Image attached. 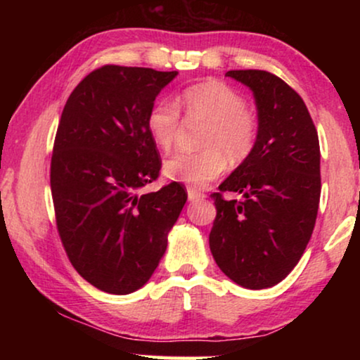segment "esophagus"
I'll return each instance as SVG.
<instances>
[{
	"label": "esophagus",
	"instance_id": "1",
	"mask_svg": "<svg viewBox=\"0 0 360 360\" xmlns=\"http://www.w3.org/2000/svg\"><path fill=\"white\" fill-rule=\"evenodd\" d=\"M186 193H188V200L190 201H196V200H203L205 198L203 193H200V191H196L193 188L186 190Z\"/></svg>",
	"mask_w": 360,
	"mask_h": 360
}]
</instances>
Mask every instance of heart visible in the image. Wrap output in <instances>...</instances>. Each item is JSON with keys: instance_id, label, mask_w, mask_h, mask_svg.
I'll list each match as a JSON object with an SVG mask.
<instances>
[{"instance_id": "heart-1", "label": "heart", "mask_w": 360, "mask_h": 360, "mask_svg": "<svg viewBox=\"0 0 360 360\" xmlns=\"http://www.w3.org/2000/svg\"><path fill=\"white\" fill-rule=\"evenodd\" d=\"M179 103L190 117L208 121L201 152H176L164 164L167 179L203 188L226 170L228 160L239 164L252 150L257 122L245 111L239 91L218 80L188 86ZM147 131L160 149H170L180 126V111L174 101L157 100L147 112Z\"/></svg>"}]
</instances>
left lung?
<instances>
[{"mask_svg":"<svg viewBox=\"0 0 360 360\" xmlns=\"http://www.w3.org/2000/svg\"><path fill=\"white\" fill-rule=\"evenodd\" d=\"M252 91L257 137L214 193L211 254L226 277L249 290L277 285L298 264L316 223L321 176L319 141L307 105L282 78L264 70H229Z\"/></svg>","mask_w":360,"mask_h":360,"instance_id":"left-lung-1","label":"left lung"}]
</instances>
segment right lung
<instances>
[{
    "mask_svg": "<svg viewBox=\"0 0 360 360\" xmlns=\"http://www.w3.org/2000/svg\"><path fill=\"white\" fill-rule=\"evenodd\" d=\"M176 75L105 65L62 111L51 164L57 229L73 267L101 292L127 295L149 282L186 203L176 181L139 195L160 170L147 112Z\"/></svg>",
    "mask_w": 360,
    "mask_h": 360,
    "instance_id": "add662e5",
    "label": "right lung"
}]
</instances>
